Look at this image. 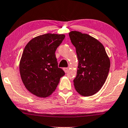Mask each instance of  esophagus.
Here are the masks:
<instances>
[{"instance_id":"obj_1","label":"esophagus","mask_w":128,"mask_h":128,"mask_svg":"<svg viewBox=\"0 0 128 128\" xmlns=\"http://www.w3.org/2000/svg\"><path fill=\"white\" fill-rule=\"evenodd\" d=\"M64 71L66 73V72H68L69 69L68 68H64Z\"/></svg>"}]
</instances>
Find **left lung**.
I'll return each instance as SVG.
<instances>
[{
    "instance_id": "8db88e82",
    "label": "left lung",
    "mask_w": 128,
    "mask_h": 128,
    "mask_svg": "<svg viewBox=\"0 0 128 128\" xmlns=\"http://www.w3.org/2000/svg\"><path fill=\"white\" fill-rule=\"evenodd\" d=\"M69 35L78 60L74 80L75 88L81 95L92 96L106 82L110 67V58L103 45L94 37L77 31H71Z\"/></svg>"
}]
</instances>
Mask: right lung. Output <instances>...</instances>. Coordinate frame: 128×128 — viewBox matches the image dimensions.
<instances>
[{
  "label": "right lung",
  "mask_w": 128,
  "mask_h": 128,
  "mask_svg": "<svg viewBox=\"0 0 128 128\" xmlns=\"http://www.w3.org/2000/svg\"><path fill=\"white\" fill-rule=\"evenodd\" d=\"M64 34H46L28 43L20 62V72L26 88L38 97L46 98L56 88L65 74L58 68L55 52Z\"/></svg>",
  "instance_id": "1"
}]
</instances>
